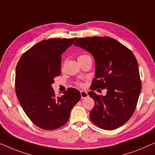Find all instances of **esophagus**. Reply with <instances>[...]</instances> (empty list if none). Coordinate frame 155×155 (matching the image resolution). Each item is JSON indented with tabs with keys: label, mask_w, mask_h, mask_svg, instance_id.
I'll return each instance as SVG.
<instances>
[{
	"label": "esophagus",
	"mask_w": 155,
	"mask_h": 155,
	"mask_svg": "<svg viewBox=\"0 0 155 155\" xmlns=\"http://www.w3.org/2000/svg\"><path fill=\"white\" fill-rule=\"evenodd\" d=\"M81 93V99H84V98H86L87 96H88V94H87V92L84 91H81L80 92Z\"/></svg>",
	"instance_id": "obj_1"
}]
</instances>
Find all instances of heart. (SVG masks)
<instances>
[{
    "mask_svg": "<svg viewBox=\"0 0 155 155\" xmlns=\"http://www.w3.org/2000/svg\"><path fill=\"white\" fill-rule=\"evenodd\" d=\"M85 56H87V55H85V54L80 55L78 57V59H81V58H84V57H85ZM77 85H79V86H82V85H83L82 83H81V82H78V83H77Z\"/></svg>",
    "mask_w": 155,
    "mask_h": 155,
    "instance_id": "heart-1",
    "label": "heart"
}]
</instances>
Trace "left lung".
Segmentation results:
<instances>
[{
	"label": "left lung",
	"mask_w": 155,
	"mask_h": 155,
	"mask_svg": "<svg viewBox=\"0 0 155 155\" xmlns=\"http://www.w3.org/2000/svg\"><path fill=\"white\" fill-rule=\"evenodd\" d=\"M74 45L91 53L95 62V78L87 92L94 101L91 121L106 130L118 128L132 116L141 91L137 58L109 37L78 38ZM97 88L107 89V94L97 95L93 92Z\"/></svg>",
	"instance_id": "1"
}]
</instances>
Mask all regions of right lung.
Masks as SVG:
<instances>
[{
	"instance_id": "1",
	"label": "right lung",
	"mask_w": 155,
	"mask_h": 155,
	"mask_svg": "<svg viewBox=\"0 0 155 155\" xmlns=\"http://www.w3.org/2000/svg\"><path fill=\"white\" fill-rule=\"evenodd\" d=\"M77 38L42 40L21 55L16 68V93L23 110L33 123L45 130L61 127L70 118L80 92L70 87L55 97L51 84L61 75V55Z\"/></svg>"
}]
</instances>
